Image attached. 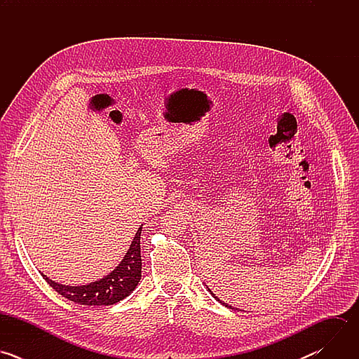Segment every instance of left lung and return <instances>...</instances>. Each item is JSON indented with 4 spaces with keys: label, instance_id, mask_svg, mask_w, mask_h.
Listing matches in <instances>:
<instances>
[{
    "label": "left lung",
    "instance_id": "obj_1",
    "mask_svg": "<svg viewBox=\"0 0 359 359\" xmlns=\"http://www.w3.org/2000/svg\"><path fill=\"white\" fill-rule=\"evenodd\" d=\"M209 291H210V294H212V295H213V297H215V298H216V299H217V301H219V302H222V304H223V305H226V306H227V309H231V305H229V304H226V302H223V301H222V299H220V298H217V297H216V294H213V292H212V290H210V288H209ZM231 310H233V309H231Z\"/></svg>",
    "mask_w": 359,
    "mask_h": 359
}]
</instances>
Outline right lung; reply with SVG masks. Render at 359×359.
Returning a JSON list of instances; mask_svg holds the SVG:
<instances>
[{"instance_id":"obj_1","label":"right lung","mask_w":359,"mask_h":359,"mask_svg":"<svg viewBox=\"0 0 359 359\" xmlns=\"http://www.w3.org/2000/svg\"><path fill=\"white\" fill-rule=\"evenodd\" d=\"M140 233L139 227L133 241L122 263L105 278L81 287H69L49 280L42 274L45 281L58 294L81 305H114L126 298L137 285L142 277L140 257Z\"/></svg>"}]
</instances>
